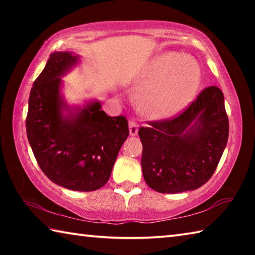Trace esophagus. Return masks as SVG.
<instances>
[{"instance_id":"obj_1","label":"esophagus","mask_w":255,"mask_h":255,"mask_svg":"<svg viewBox=\"0 0 255 255\" xmlns=\"http://www.w3.org/2000/svg\"><path fill=\"white\" fill-rule=\"evenodd\" d=\"M138 131V125L135 120H129V135L135 136Z\"/></svg>"}]
</instances>
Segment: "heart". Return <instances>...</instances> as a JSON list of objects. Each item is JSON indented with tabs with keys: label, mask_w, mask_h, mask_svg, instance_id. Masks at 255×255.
Returning a JSON list of instances; mask_svg holds the SVG:
<instances>
[{
	"label": "heart",
	"mask_w": 255,
	"mask_h": 255,
	"mask_svg": "<svg viewBox=\"0 0 255 255\" xmlns=\"http://www.w3.org/2000/svg\"><path fill=\"white\" fill-rule=\"evenodd\" d=\"M200 84L195 59L174 51L154 57L145 67L137 89L138 105L152 118H169L188 105Z\"/></svg>",
	"instance_id": "b5f03b06"
}]
</instances>
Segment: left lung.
Segmentation results:
<instances>
[{"mask_svg":"<svg viewBox=\"0 0 255 255\" xmlns=\"http://www.w3.org/2000/svg\"><path fill=\"white\" fill-rule=\"evenodd\" d=\"M138 136L141 170L149 188L161 193L196 190L217 167L228 139L224 94L209 86L173 119L147 123Z\"/></svg>","mask_w":255,"mask_h":255,"instance_id":"left-lung-1","label":"left lung"}]
</instances>
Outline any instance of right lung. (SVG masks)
<instances>
[{"mask_svg": "<svg viewBox=\"0 0 255 255\" xmlns=\"http://www.w3.org/2000/svg\"><path fill=\"white\" fill-rule=\"evenodd\" d=\"M71 51L50 54L30 91L25 128L38 165L47 178L74 191H94L111 175L129 135L124 116L109 117L99 101L71 107L60 93L62 76L76 66Z\"/></svg>", "mask_w": 255, "mask_h": 255, "instance_id": "add662e5", "label": "right lung"}]
</instances>
